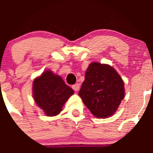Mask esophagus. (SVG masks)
Returning <instances> with one entry per match:
<instances>
[{"label":"esophagus","instance_id":"34e87169","mask_svg":"<svg viewBox=\"0 0 153 153\" xmlns=\"http://www.w3.org/2000/svg\"><path fill=\"white\" fill-rule=\"evenodd\" d=\"M72 89H73L75 92H78V89H79V85H78V84H75V85L72 86Z\"/></svg>","mask_w":153,"mask_h":153}]
</instances>
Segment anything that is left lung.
Returning <instances> with one entry per match:
<instances>
[{"label": "left lung", "mask_w": 153, "mask_h": 153, "mask_svg": "<svg viewBox=\"0 0 153 153\" xmlns=\"http://www.w3.org/2000/svg\"><path fill=\"white\" fill-rule=\"evenodd\" d=\"M78 95L94 116L107 118L124 99V82L112 66L92 62L86 69Z\"/></svg>", "instance_id": "8db88e82"}]
</instances>
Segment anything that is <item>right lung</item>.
I'll return each mask as SVG.
<instances>
[{"mask_svg": "<svg viewBox=\"0 0 153 153\" xmlns=\"http://www.w3.org/2000/svg\"><path fill=\"white\" fill-rule=\"evenodd\" d=\"M73 93L60 75L49 69L36 77L32 84L34 101L47 116L58 115Z\"/></svg>", "mask_w": 153, "mask_h": 153, "instance_id": "obj_1", "label": "right lung"}]
</instances>
